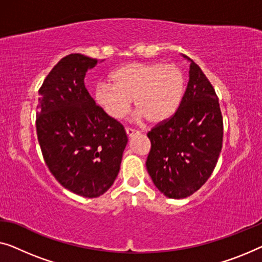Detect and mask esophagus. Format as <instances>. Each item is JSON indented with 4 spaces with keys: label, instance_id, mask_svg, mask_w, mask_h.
<instances>
[{
    "label": "esophagus",
    "instance_id": "obj_1",
    "mask_svg": "<svg viewBox=\"0 0 262 262\" xmlns=\"http://www.w3.org/2000/svg\"><path fill=\"white\" fill-rule=\"evenodd\" d=\"M126 133H127V136H128V138H129V139L133 138V136L140 134V132L132 129V128H126Z\"/></svg>",
    "mask_w": 262,
    "mask_h": 262
}]
</instances>
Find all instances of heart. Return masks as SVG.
<instances>
[{
    "mask_svg": "<svg viewBox=\"0 0 262 262\" xmlns=\"http://www.w3.org/2000/svg\"><path fill=\"white\" fill-rule=\"evenodd\" d=\"M111 80L96 84L94 99L114 120L124 118L134 100L139 118L150 124L165 122L178 112L186 91L182 70L162 62L127 63L113 72Z\"/></svg>",
    "mask_w": 262,
    "mask_h": 262,
    "instance_id": "b5f03b06",
    "label": "heart"
}]
</instances>
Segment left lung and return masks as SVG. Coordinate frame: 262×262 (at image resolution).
<instances>
[{
    "label": "left lung",
    "instance_id": "8db88e82",
    "mask_svg": "<svg viewBox=\"0 0 262 262\" xmlns=\"http://www.w3.org/2000/svg\"><path fill=\"white\" fill-rule=\"evenodd\" d=\"M189 81L178 112L159 123L148 139L146 167L160 192L185 199L200 189L215 168L224 122L219 99L201 68L189 57Z\"/></svg>",
    "mask_w": 262,
    "mask_h": 262
}]
</instances>
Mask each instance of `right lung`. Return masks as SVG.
Masks as SVG:
<instances>
[{
	"mask_svg": "<svg viewBox=\"0 0 262 262\" xmlns=\"http://www.w3.org/2000/svg\"><path fill=\"white\" fill-rule=\"evenodd\" d=\"M97 60L70 54L57 62L38 94L36 132L42 155L66 189L97 198L118 177L128 138L122 124L96 106L84 87Z\"/></svg>",
	"mask_w": 262,
	"mask_h": 262,
	"instance_id": "1",
	"label": "right lung"
}]
</instances>
